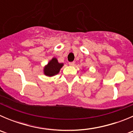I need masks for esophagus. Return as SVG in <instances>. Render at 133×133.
Segmentation results:
<instances>
[{
  "mask_svg": "<svg viewBox=\"0 0 133 133\" xmlns=\"http://www.w3.org/2000/svg\"><path fill=\"white\" fill-rule=\"evenodd\" d=\"M69 65H71V66H73V65H75V62H69Z\"/></svg>",
  "mask_w": 133,
  "mask_h": 133,
  "instance_id": "obj_1",
  "label": "esophagus"
}]
</instances>
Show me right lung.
Instances as JSON below:
<instances>
[{
  "instance_id": "right-lung-1",
  "label": "right lung",
  "mask_w": 133,
  "mask_h": 133,
  "mask_svg": "<svg viewBox=\"0 0 133 133\" xmlns=\"http://www.w3.org/2000/svg\"><path fill=\"white\" fill-rule=\"evenodd\" d=\"M64 65L63 63H59L56 58H53L44 67V73L48 76H53L60 72V69Z\"/></svg>"
}]
</instances>
